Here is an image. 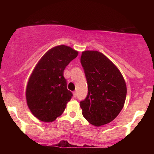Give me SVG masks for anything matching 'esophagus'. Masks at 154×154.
<instances>
[{
	"label": "esophagus",
	"mask_w": 154,
	"mask_h": 154,
	"mask_svg": "<svg viewBox=\"0 0 154 154\" xmlns=\"http://www.w3.org/2000/svg\"><path fill=\"white\" fill-rule=\"evenodd\" d=\"M73 96L75 98L77 97V92H73Z\"/></svg>",
	"instance_id": "esophagus-1"
}]
</instances>
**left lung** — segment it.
<instances>
[{"mask_svg": "<svg viewBox=\"0 0 154 154\" xmlns=\"http://www.w3.org/2000/svg\"><path fill=\"white\" fill-rule=\"evenodd\" d=\"M81 64L87 80L88 92L80 102L83 116L100 126L113 121L123 108L126 97L124 77L110 60L97 51H85Z\"/></svg>", "mask_w": 154, "mask_h": 154, "instance_id": "left-lung-1", "label": "left lung"}]
</instances>
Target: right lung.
Masks as SVG:
<instances>
[{
	"mask_svg": "<svg viewBox=\"0 0 154 154\" xmlns=\"http://www.w3.org/2000/svg\"><path fill=\"white\" fill-rule=\"evenodd\" d=\"M78 55L70 47L51 49L36 64L28 80L26 101L30 111L39 120L50 122L60 116L72 94L67 89L64 71Z\"/></svg>",
	"mask_w": 154,
	"mask_h": 154,
	"instance_id": "1",
	"label": "right lung"
}]
</instances>
